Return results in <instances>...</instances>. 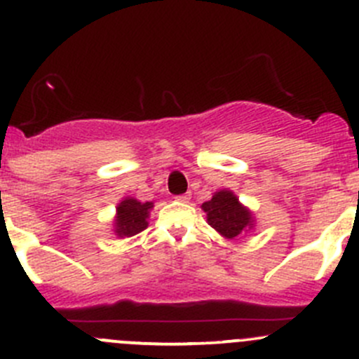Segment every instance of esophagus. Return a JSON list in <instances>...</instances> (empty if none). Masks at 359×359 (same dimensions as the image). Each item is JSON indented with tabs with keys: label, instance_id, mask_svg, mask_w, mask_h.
Listing matches in <instances>:
<instances>
[{
	"label": "esophagus",
	"instance_id": "1",
	"mask_svg": "<svg viewBox=\"0 0 359 359\" xmlns=\"http://www.w3.org/2000/svg\"><path fill=\"white\" fill-rule=\"evenodd\" d=\"M177 200L182 201V203H187V201L191 200V194L189 193H187V194H180V196H177Z\"/></svg>",
	"mask_w": 359,
	"mask_h": 359
}]
</instances>
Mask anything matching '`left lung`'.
I'll use <instances>...</instances> for the list:
<instances>
[{
  "instance_id": "8db88e82",
  "label": "left lung",
  "mask_w": 359,
  "mask_h": 359,
  "mask_svg": "<svg viewBox=\"0 0 359 359\" xmlns=\"http://www.w3.org/2000/svg\"><path fill=\"white\" fill-rule=\"evenodd\" d=\"M207 212V221L224 238H235L254 226L252 214L243 207L238 198L228 189L214 193L212 200L201 205Z\"/></svg>"
}]
</instances>
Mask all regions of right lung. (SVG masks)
I'll list each match as a JSON object with an SVG mask.
<instances>
[{"instance_id": "add662e5", "label": "right lung", "mask_w": 359, "mask_h": 359, "mask_svg": "<svg viewBox=\"0 0 359 359\" xmlns=\"http://www.w3.org/2000/svg\"><path fill=\"white\" fill-rule=\"evenodd\" d=\"M154 207L152 201H142L135 200V198H124L119 205H117V214L114 219V231L117 236L124 238V236H133L137 233L144 231L149 226V210Z\"/></svg>"}]
</instances>
